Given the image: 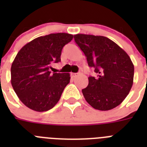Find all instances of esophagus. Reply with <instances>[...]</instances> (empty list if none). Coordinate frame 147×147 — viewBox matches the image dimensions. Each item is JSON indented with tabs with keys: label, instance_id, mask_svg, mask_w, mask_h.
Returning a JSON list of instances; mask_svg holds the SVG:
<instances>
[{
	"label": "esophagus",
	"instance_id": "34e87169",
	"mask_svg": "<svg viewBox=\"0 0 147 147\" xmlns=\"http://www.w3.org/2000/svg\"><path fill=\"white\" fill-rule=\"evenodd\" d=\"M71 75L72 77H76V76L78 75V74H76V73H71Z\"/></svg>",
	"mask_w": 147,
	"mask_h": 147
}]
</instances>
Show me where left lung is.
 I'll return each instance as SVG.
<instances>
[{
  "label": "left lung",
  "instance_id": "obj_1",
  "mask_svg": "<svg viewBox=\"0 0 147 147\" xmlns=\"http://www.w3.org/2000/svg\"><path fill=\"white\" fill-rule=\"evenodd\" d=\"M76 43L93 67L97 77L89 76L83 96L96 110H110L121 103L133 84L134 65L129 55L113 40L103 36L77 34Z\"/></svg>",
  "mask_w": 147,
  "mask_h": 147
}]
</instances>
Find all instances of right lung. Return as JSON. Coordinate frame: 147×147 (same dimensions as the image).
Here are the masks:
<instances>
[{
    "instance_id": "obj_1",
    "label": "right lung",
    "mask_w": 147,
    "mask_h": 147,
    "mask_svg": "<svg viewBox=\"0 0 147 147\" xmlns=\"http://www.w3.org/2000/svg\"><path fill=\"white\" fill-rule=\"evenodd\" d=\"M71 34L56 33L39 37L26 44L11 67V83L19 99L28 108L44 112L59 102L70 74H51V63L59 62L62 48L72 40Z\"/></svg>"
}]
</instances>
